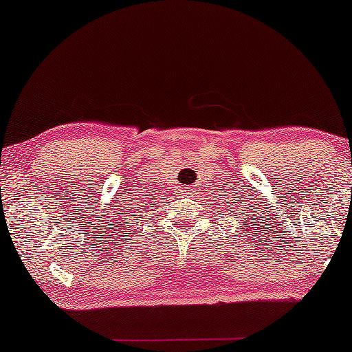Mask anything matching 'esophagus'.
Here are the masks:
<instances>
[{
	"mask_svg": "<svg viewBox=\"0 0 352 352\" xmlns=\"http://www.w3.org/2000/svg\"><path fill=\"white\" fill-rule=\"evenodd\" d=\"M182 194H186V195H192V194H194V189H190V187H189V189H184V190H182Z\"/></svg>",
	"mask_w": 352,
	"mask_h": 352,
	"instance_id": "34e87169",
	"label": "esophagus"
}]
</instances>
